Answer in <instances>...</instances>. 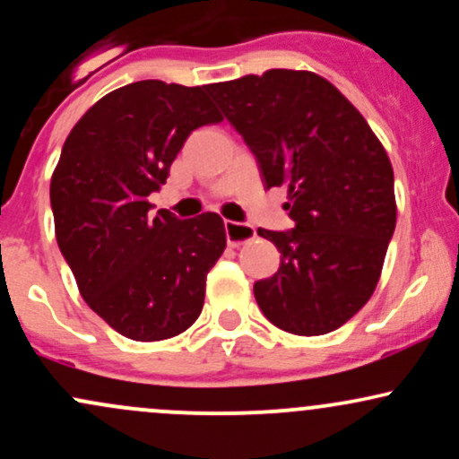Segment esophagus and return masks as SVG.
Masks as SVG:
<instances>
[{
    "label": "esophagus",
    "instance_id": "34e87169",
    "mask_svg": "<svg viewBox=\"0 0 459 459\" xmlns=\"http://www.w3.org/2000/svg\"><path fill=\"white\" fill-rule=\"evenodd\" d=\"M224 230H226V241H229V246L233 247L246 244V241H250L252 237L256 235L255 226L244 224V222H233V220H226Z\"/></svg>",
    "mask_w": 459,
    "mask_h": 459
}]
</instances>
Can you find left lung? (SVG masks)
Masks as SVG:
<instances>
[{"mask_svg":"<svg viewBox=\"0 0 459 459\" xmlns=\"http://www.w3.org/2000/svg\"><path fill=\"white\" fill-rule=\"evenodd\" d=\"M252 151L265 187H289V230H265L281 267L255 282L259 308L291 334L317 336L351 319L380 281L397 207L391 161L367 120L308 71L209 83Z\"/></svg>","mask_w":459,"mask_h":459,"instance_id":"8db88e82","label":"left lung"}]
</instances>
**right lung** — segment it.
I'll use <instances>...</instances> for the list:
<instances>
[{
  "mask_svg": "<svg viewBox=\"0 0 459 459\" xmlns=\"http://www.w3.org/2000/svg\"><path fill=\"white\" fill-rule=\"evenodd\" d=\"M220 120L204 86L144 79L105 94L62 146L49 192L57 246L88 307L127 339H170L203 310L222 218L151 215L149 196L189 134Z\"/></svg>",
  "mask_w": 459,
  "mask_h": 459,
  "instance_id": "1",
  "label": "right lung"
}]
</instances>
